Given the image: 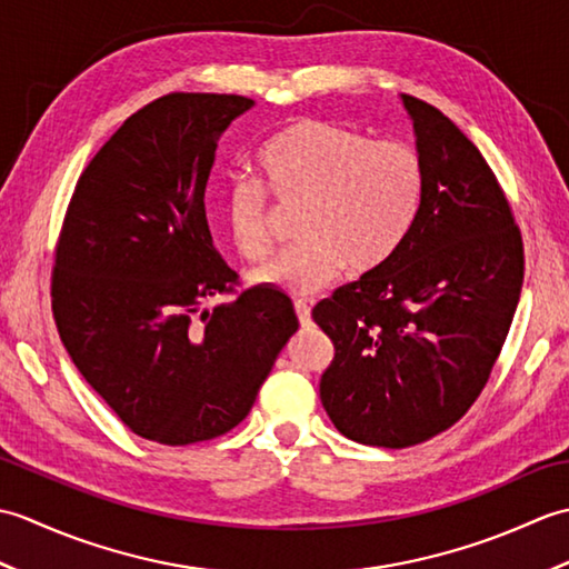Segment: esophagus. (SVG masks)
Here are the masks:
<instances>
[{"label": "esophagus", "instance_id": "esophagus-1", "mask_svg": "<svg viewBox=\"0 0 569 569\" xmlns=\"http://www.w3.org/2000/svg\"><path fill=\"white\" fill-rule=\"evenodd\" d=\"M296 316H298V322H300V328H310V306H306V303H296Z\"/></svg>", "mask_w": 569, "mask_h": 569}]
</instances>
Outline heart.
<instances>
[{
    "instance_id": "obj_1",
    "label": "heart",
    "mask_w": 569,
    "mask_h": 569,
    "mask_svg": "<svg viewBox=\"0 0 569 569\" xmlns=\"http://www.w3.org/2000/svg\"><path fill=\"white\" fill-rule=\"evenodd\" d=\"M263 184L237 180L224 196L229 234L241 257L261 261L273 249L271 204L303 208V244L253 271V283L288 296H312L345 269L371 273L389 261L413 224L426 166L401 139L369 141L357 129L296 119L259 151Z\"/></svg>"
}]
</instances>
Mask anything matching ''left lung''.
I'll return each instance as SVG.
<instances>
[{"label":"left lung","instance_id":"1","mask_svg":"<svg viewBox=\"0 0 569 569\" xmlns=\"http://www.w3.org/2000/svg\"><path fill=\"white\" fill-rule=\"evenodd\" d=\"M426 190L381 269L312 310L335 345L320 398L345 438L401 450L452 428L489 381L523 286V239L479 149L401 94Z\"/></svg>","mask_w":569,"mask_h":569}]
</instances>
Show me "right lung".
I'll return each instance as SVG.
<instances>
[{
  "mask_svg": "<svg viewBox=\"0 0 569 569\" xmlns=\"http://www.w3.org/2000/svg\"><path fill=\"white\" fill-rule=\"evenodd\" d=\"M253 100L171 92L94 153L56 247L53 318L72 365L124 426L161 445L220 438L298 330L273 288L234 291L204 214L217 141Z\"/></svg>",
  "mask_w": 569,
  "mask_h": 569,
  "instance_id": "obj_1",
  "label": "right lung"
}]
</instances>
